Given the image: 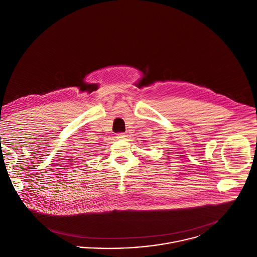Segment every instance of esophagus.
<instances>
[{
    "instance_id": "esophagus-1",
    "label": "esophagus",
    "mask_w": 257,
    "mask_h": 257,
    "mask_svg": "<svg viewBox=\"0 0 257 257\" xmlns=\"http://www.w3.org/2000/svg\"><path fill=\"white\" fill-rule=\"evenodd\" d=\"M115 138H116V140H118V141H123V140L125 139V135H124V134H121V133H120V134H117Z\"/></svg>"
}]
</instances>
